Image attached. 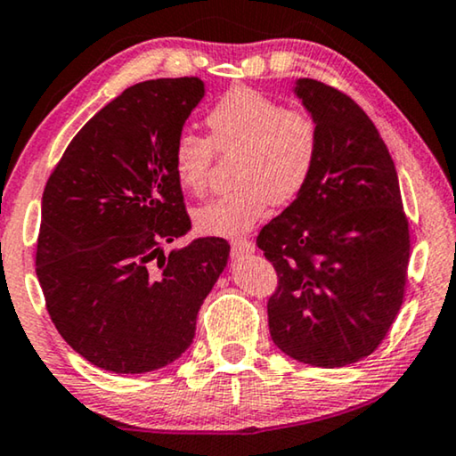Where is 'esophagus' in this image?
Instances as JSON below:
<instances>
[{
	"instance_id": "obj_1",
	"label": "esophagus",
	"mask_w": 456,
	"mask_h": 456,
	"mask_svg": "<svg viewBox=\"0 0 456 456\" xmlns=\"http://www.w3.org/2000/svg\"><path fill=\"white\" fill-rule=\"evenodd\" d=\"M231 249H233V254H252L256 252V246L249 240H246V237H241V240H233L231 241Z\"/></svg>"
}]
</instances>
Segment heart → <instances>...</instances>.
<instances>
[{
    "mask_svg": "<svg viewBox=\"0 0 456 456\" xmlns=\"http://www.w3.org/2000/svg\"><path fill=\"white\" fill-rule=\"evenodd\" d=\"M208 138L179 134L173 144V171L179 185L202 194L216 155H237L235 188L194 213L200 233L243 235L265 216L268 204H287L310 182L318 159V124L304 109L240 86L208 109Z\"/></svg>",
    "mask_w": 456,
    "mask_h": 456,
    "instance_id": "1",
    "label": "heart"
}]
</instances>
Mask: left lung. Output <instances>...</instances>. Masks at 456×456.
I'll return each instance as SVG.
<instances>
[{
	"instance_id": "8db88e82",
	"label": "left lung",
	"mask_w": 456,
	"mask_h": 456,
	"mask_svg": "<svg viewBox=\"0 0 456 456\" xmlns=\"http://www.w3.org/2000/svg\"><path fill=\"white\" fill-rule=\"evenodd\" d=\"M295 93L320 144L305 190L256 237L277 271L268 329L297 362L343 368L388 335L405 297L411 235L395 163L368 113L312 78Z\"/></svg>"
}]
</instances>
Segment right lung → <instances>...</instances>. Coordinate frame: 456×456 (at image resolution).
<instances>
[{"mask_svg": "<svg viewBox=\"0 0 456 456\" xmlns=\"http://www.w3.org/2000/svg\"><path fill=\"white\" fill-rule=\"evenodd\" d=\"M204 94L196 76L126 88L88 119L43 191L37 277L76 354L115 374L163 368L190 347L229 243L190 229L173 144Z\"/></svg>", "mask_w": 456, "mask_h": 456, "instance_id": "right-lung-1", "label": "right lung"}]
</instances>
